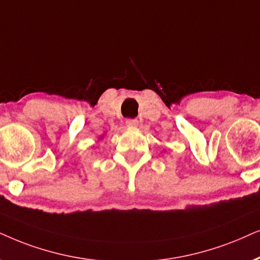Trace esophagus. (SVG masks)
Wrapping results in <instances>:
<instances>
[{"label": "esophagus", "instance_id": "obj_1", "mask_svg": "<svg viewBox=\"0 0 260 260\" xmlns=\"http://www.w3.org/2000/svg\"><path fill=\"white\" fill-rule=\"evenodd\" d=\"M138 123H139V121H138L137 119H127L126 120V124L128 127H137Z\"/></svg>", "mask_w": 260, "mask_h": 260}]
</instances>
